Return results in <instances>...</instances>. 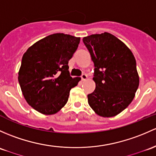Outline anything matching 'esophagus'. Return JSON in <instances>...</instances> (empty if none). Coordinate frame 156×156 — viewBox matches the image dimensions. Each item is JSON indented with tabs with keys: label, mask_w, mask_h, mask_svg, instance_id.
Wrapping results in <instances>:
<instances>
[{
	"label": "esophagus",
	"mask_w": 156,
	"mask_h": 156,
	"mask_svg": "<svg viewBox=\"0 0 156 156\" xmlns=\"http://www.w3.org/2000/svg\"><path fill=\"white\" fill-rule=\"evenodd\" d=\"M87 78V76L86 74L83 73L82 75H81V80H82V81H84V80H86Z\"/></svg>",
	"instance_id": "esophagus-1"
}]
</instances>
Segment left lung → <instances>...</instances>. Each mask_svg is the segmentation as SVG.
I'll return each instance as SVG.
<instances>
[{"instance_id": "8db88e82", "label": "left lung", "mask_w": 156, "mask_h": 156, "mask_svg": "<svg viewBox=\"0 0 156 156\" xmlns=\"http://www.w3.org/2000/svg\"><path fill=\"white\" fill-rule=\"evenodd\" d=\"M94 63L96 89L87 95L93 111L103 117L117 115L129 105L139 86L136 60L131 50L109 33L83 37Z\"/></svg>"}]
</instances>
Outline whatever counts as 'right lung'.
<instances>
[{
  "label": "right lung",
  "instance_id": "obj_1",
  "mask_svg": "<svg viewBox=\"0 0 156 156\" xmlns=\"http://www.w3.org/2000/svg\"><path fill=\"white\" fill-rule=\"evenodd\" d=\"M80 37L51 34L34 43L24 54L19 83L27 102L43 114L58 112L68 101L80 78H73L69 60L78 48Z\"/></svg>",
  "mask_w": 156,
  "mask_h": 156
}]
</instances>
